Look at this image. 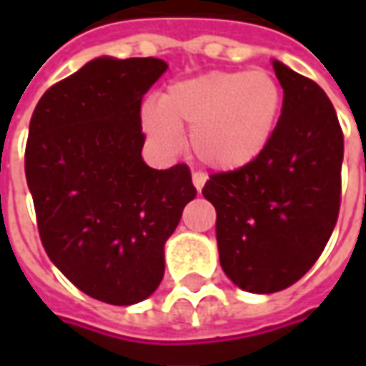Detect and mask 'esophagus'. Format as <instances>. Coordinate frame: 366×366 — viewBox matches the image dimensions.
Here are the masks:
<instances>
[{
    "label": "esophagus",
    "instance_id": "obj_1",
    "mask_svg": "<svg viewBox=\"0 0 366 366\" xmlns=\"http://www.w3.org/2000/svg\"><path fill=\"white\" fill-rule=\"evenodd\" d=\"M205 179H207V177H205L204 173H193V175H191V181H193V185H195V189L197 191L204 189Z\"/></svg>",
    "mask_w": 366,
    "mask_h": 366
}]
</instances>
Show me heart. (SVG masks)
Returning a JSON list of instances; mask_svg holds the SVG:
<instances>
[{
    "mask_svg": "<svg viewBox=\"0 0 366 366\" xmlns=\"http://www.w3.org/2000/svg\"><path fill=\"white\" fill-rule=\"evenodd\" d=\"M283 92L267 71H212L173 83L142 109V126L162 148L191 130L193 154L214 171H236L259 159L273 138Z\"/></svg>",
    "mask_w": 366,
    "mask_h": 366,
    "instance_id": "obj_1",
    "label": "heart"
}]
</instances>
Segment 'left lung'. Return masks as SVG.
<instances>
[{
	"instance_id": "left-lung-1",
	"label": "left lung",
	"mask_w": 366,
	"mask_h": 366,
	"mask_svg": "<svg viewBox=\"0 0 366 366\" xmlns=\"http://www.w3.org/2000/svg\"><path fill=\"white\" fill-rule=\"evenodd\" d=\"M283 107L273 138L242 169L202 189L216 207L219 264L250 293L287 289L307 273L338 219L345 136L312 79L273 61Z\"/></svg>"
}]
</instances>
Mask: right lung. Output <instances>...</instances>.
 Listing matches in <instances>:
<instances>
[{
  "instance_id": "1",
  "label": "right lung",
  "mask_w": 366,
  "mask_h": 366,
  "mask_svg": "<svg viewBox=\"0 0 366 366\" xmlns=\"http://www.w3.org/2000/svg\"><path fill=\"white\" fill-rule=\"evenodd\" d=\"M164 71L152 56L93 59L52 85L30 120L26 181L42 246L75 287L112 305L157 291L164 242L197 193L187 164L142 161L140 104Z\"/></svg>"
}]
</instances>
